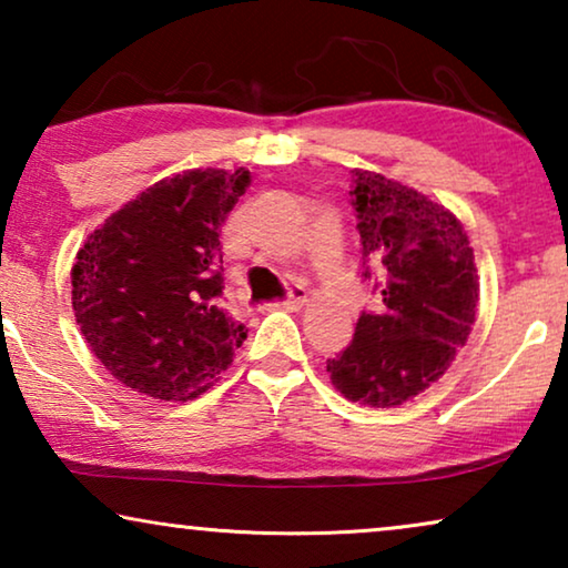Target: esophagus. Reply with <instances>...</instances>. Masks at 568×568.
Instances as JSON below:
<instances>
[{
  "label": "esophagus",
  "mask_w": 568,
  "mask_h": 568,
  "mask_svg": "<svg viewBox=\"0 0 568 568\" xmlns=\"http://www.w3.org/2000/svg\"><path fill=\"white\" fill-rule=\"evenodd\" d=\"M307 286L305 284H290L286 286V297L282 302H274V307L284 310H300L307 302Z\"/></svg>",
  "instance_id": "1"
}]
</instances>
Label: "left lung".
Here are the masks:
<instances>
[{"instance_id":"obj_1","label":"left lung","mask_w":568,"mask_h":568,"mask_svg":"<svg viewBox=\"0 0 568 568\" xmlns=\"http://www.w3.org/2000/svg\"><path fill=\"white\" fill-rule=\"evenodd\" d=\"M362 278L383 300L362 310L352 344L328 359L333 385L364 406H400L445 375L476 323L478 274L463 224L390 178L354 170ZM378 274L371 271V263Z\"/></svg>"}]
</instances>
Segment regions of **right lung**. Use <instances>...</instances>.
I'll use <instances>...</instances> for the list:
<instances>
[{
    "mask_svg": "<svg viewBox=\"0 0 568 568\" xmlns=\"http://www.w3.org/2000/svg\"><path fill=\"white\" fill-rule=\"evenodd\" d=\"M251 173L185 170L92 232L72 268V307L92 354L123 385L191 400L247 336L222 305L220 227Z\"/></svg>",
    "mask_w": 568,
    "mask_h": 568,
    "instance_id": "add662e5",
    "label": "right lung"
}]
</instances>
